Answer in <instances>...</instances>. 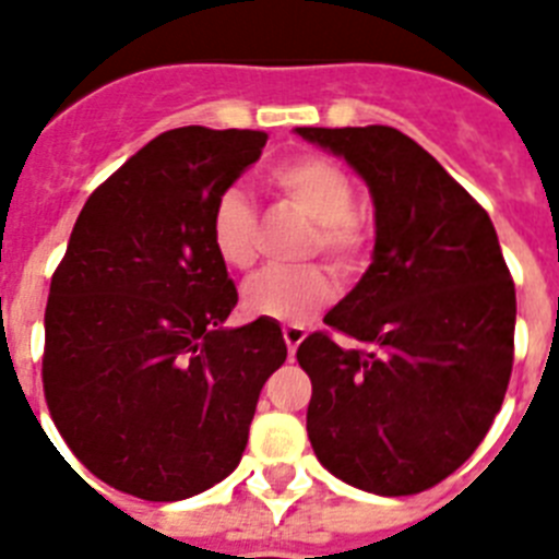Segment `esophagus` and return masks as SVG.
<instances>
[{
    "label": "esophagus",
    "mask_w": 559,
    "mask_h": 559,
    "mask_svg": "<svg viewBox=\"0 0 559 559\" xmlns=\"http://www.w3.org/2000/svg\"><path fill=\"white\" fill-rule=\"evenodd\" d=\"M281 332H284V341H287L289 355H295V349H298L304 337H307V330H304V326H293V323H289V326H284Z\"/></svg>",
    "instance_id": "obj_1"
}]
</instances>
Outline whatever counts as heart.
Listing matches in <instances>:
<instances>
[{"label": "heart", "instance_id": "obj_1", "mask_svg": "<svg viewBox=\"0 0 559 559\" xmlns=\"http://www.w3.org/2000/svg\"><path fill=\"white\" fill-rule=\"evenodd\" d=\"M270 185L312 224L307 252H321L337 272H355L369 250V227L355 210V185L335 162L298 156L275 164ZM213 247L229 270H250L258 255V218L241 190H224L210 218ZM335 298V284L318 264L272 266L243 287L250 316L281 323H307Z\"/></svg>", "mask_w": 559, "mask_h": 559}]
</instances>
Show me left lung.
Segmentation results:
<instances>
[{
    "label": "left lung",
    "mask_w": 559,
    "mask_h": 559,
    "mask_svg": "<svg viewBox=\"0 0 559 559\" xmlns=\"http://www.w3.org/2000/svg\"><path fill=\"white\" fill-rule=\"evenodd\" d=\"M344 158L374 204L372 264L298 346L323 468L381 497L417 495L472 457L503 406L518 298L489 213L395 128H295Z\"/></svg>",
    "instance_id": "left-lung-1"
}]
</instances>
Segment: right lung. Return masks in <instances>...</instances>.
I'll return each mask as SVG.
<instances>
[{
  "label": "right lung",
  "mask_w": 559,
  "mask_h": 559,
  "mask_svg": "<svg viewBox=\"0 0 559 559\" xmlns=\"http://www.w3.org/2000/svg\"><path fill=\"white\" fill-rule=\"evenodd\" d=\"M261 130H167L93 192L45 309L53 424L93 477L142 500L207 491L238 466L261 386L287 360L278 321L229 330L215 199Z\"/></svg>",
  "instance_id": "obj_1"
}]
</instances>
